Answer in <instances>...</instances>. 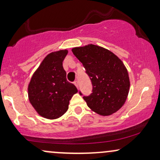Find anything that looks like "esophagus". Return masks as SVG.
<instances>
[{
    "label": "esophagus",
    "instance_id": "obj_1",
    "mask_svg": "<svg viewBox=\"0 0 160 160\" xmlns=\"http://www.w3.org/2000/svg\"><path fill=\"white\" fill-rule=\"evenodd\" d=\"M74 84L75 86H76L77 88H78V85H79V84H78V80H75V81L74 82Z\"/></svg>",
    "mask_w": 160,
    "mask_h": 160
}]
</instances>
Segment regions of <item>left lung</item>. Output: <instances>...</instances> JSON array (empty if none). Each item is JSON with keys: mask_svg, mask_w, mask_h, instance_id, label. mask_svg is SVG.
<instances>
[{"mask_svg": "<svg viewBox=\"0 0 160 160\" xmlns=\"http://www.w3.org/2000/svg\"><path fill=\"white\" fill-rule=\"evenodd\" d=\"M72 52L90 78L92 92L83 96L88 107L102 116L120 110L127 98L129 78L124 64L115 54L98 46L75 47ZM80 94L82 95L81 92Z\"/></svg>", "mask_w": 160, "mask_h": 160, "instance_id": "8db88e82", "label": "left lung"}]
</instances>
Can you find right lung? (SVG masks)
I'll list each match as a JSON object with an SVG mask.
<instances>
[{"label":"right lung","instance_id":"right-lung-1","mask_svg":"<svg viewBox=\"0 0 160 160\" xmlns=\"http://www.w3.org/2000/svg\"><path fill=\"white\" fill-rule=\"evenodd\" d=\"M67 49L49 53L34 73L28 84V98L38 114L54 120L68 109L69 101L78 89L66 79L62 62Z\"/></svg>","mask_w":160,"mask_h":160}]
</instances>
